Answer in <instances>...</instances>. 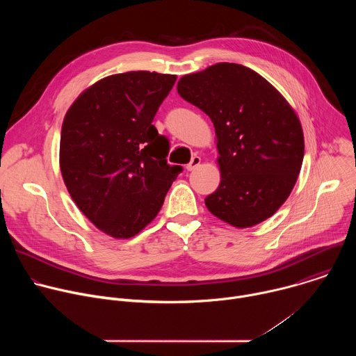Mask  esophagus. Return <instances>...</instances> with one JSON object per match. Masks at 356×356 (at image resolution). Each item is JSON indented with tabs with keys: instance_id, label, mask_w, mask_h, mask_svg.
<instances>
[{
	"instance_id": "1",
	"label": "esophagus",
	"mask_w": 356,
	"mask_h": 356,
	"mask_svg": "<svg viewBox=\"0 0 356 356\" xmlns=\"http://www.w3.org/2000/svg\"><path fill=\"white\" fill-rule=\"evenodd\" d=\"M200 162H201L200 156H193V158H191V161H190V163L186 166V169H187L188 172H191V170H194V169L200 165Z\"/></svg>"
}]
</instances>
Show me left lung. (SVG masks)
<instances>
[{"instance_id":"obj_1","label":"left lung","mask_w":356,"mask_h":356,"mask_svg":"<svg viewBox=\"0 0 356 356\" xmlns=\"http://www.w3.org/2000/svg\"><path fill=\"white\" fill-rule=\"evenodd\" d=\"M177 91L216 128L221 183L206 197L209 211L236 228L272 217L291 193L304 158L302 129L283 95L236 63L183 76Z\"/></svg>"}]
</instances>
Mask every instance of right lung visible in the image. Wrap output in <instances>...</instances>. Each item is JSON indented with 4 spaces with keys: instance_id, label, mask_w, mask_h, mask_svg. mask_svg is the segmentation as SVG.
I'll return each mask as SVG.
<instances>
[{
    "instance_id": "1",
    "label": "right lung",
    "mask_w": 356,
    "mask_h": 356,
    "mask_svg": "<svg viewBox=\"0 0 356 356\" xmlns=\"http://www.w3.org/2000/svg\"><path fill=\"white\" fill-rule=\"evenodd\" d=\"M176 76L128 72L97 81L69 108L60 170L80 211L103 232L131 238L154 220L183 168L154 118Z\"/></svg>"
}]
</instances>
